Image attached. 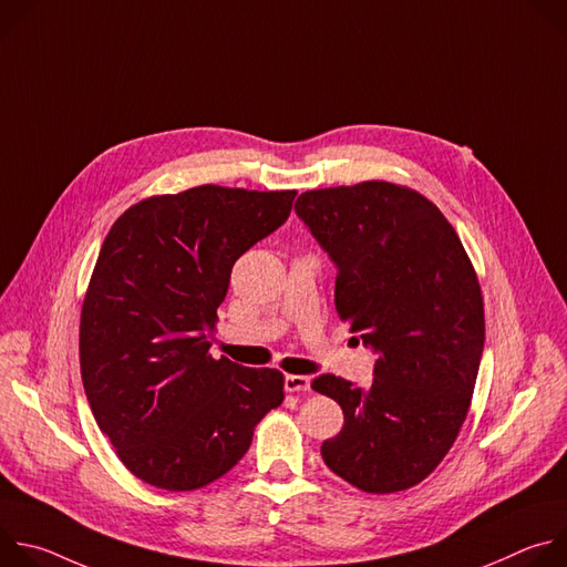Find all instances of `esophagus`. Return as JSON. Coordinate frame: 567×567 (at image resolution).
Wrapping results in <instances>:
<instances>
[{
	"mask_svg": "<svg viewBox=\"0 0 567 567\" xmlns=\"http://www.w3.org/2000/svg\"><path fill=\"white\" fill-rule=\"evenodd\" d=\"M311 388V379L305 374H287L285 377V390L287 392H307Z\"/></svg>",
	"mask_w": 567,
	"mask_h": 567,
	"instance_id": "1",
	"label": "esophagus"
}]
</instances>
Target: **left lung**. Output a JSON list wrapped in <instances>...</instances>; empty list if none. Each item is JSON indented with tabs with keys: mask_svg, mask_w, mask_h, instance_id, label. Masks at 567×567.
Wrapping results in <instances>:
<instances>
[{
	"mask_svg": "<svg viewBox=\"0 0 567 567\" xmlns=\"http://www.w3.org/2000/svg\"><path fill=\"white\" fill-rule=\"evenodd\" d=\"M293 210L337 267V311L377 357L368 388L313 379L346 415L320 455L361 492L409 489L442 462L468 413L484 348L475 271L453 226L415 190H309Z\"/></svg>",
	"mask_w": 567,
	"mask_h": 567,
	"instance_id": "obj_1",
	"label": "left lung"
}]
</instances>
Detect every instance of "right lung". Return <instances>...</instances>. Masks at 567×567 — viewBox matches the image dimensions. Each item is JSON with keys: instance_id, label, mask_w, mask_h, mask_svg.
<instances>
[{"instance_id": "right-lung-1", "label": "right lung", "mask_w": 567, "mask_h": 567, "mask_svg": "<svg viewBox=\"0 0 567 567\" xmlns=\"http://www.w3.org/2000/svg\"><path fill=\"white\" fill-rule=\"evenodd\" d=\"M296 190L199 186L127 208L107 233L80 316V372L121 462L166 492L230 471L285 399L271 368L208 354L235 260L280 228Z\"/></svg>"}]
</instances>
